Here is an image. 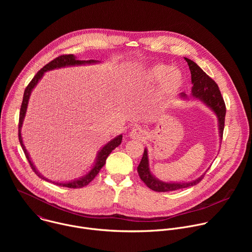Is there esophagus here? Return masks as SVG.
<instances>
[{
	"label": "esophagus",
	"instance_id": "esophagus-1",
	"mask_svg": "<svg viewBox=\"0 0 252 252\" xmlns=\"http://www.w3.org/2000/svg\"><path fill=\"white\" fill-rule=\"evenodd\" d=\"M129 136L132 139H143L145 138V130L141 129L140 127H133L131 131L129 132Z\"/></svg>",
	"mask_w": 252,
	"mask_h": 252
}]
</instances>
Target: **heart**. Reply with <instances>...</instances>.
<instances>
[{"mask_svg":"<svg viewBox=\"0 0 252 252\" xmlns=\"http://www.w3.org/2000/svg\"><path fill=\"white\" fill-rule=\"evenodd\" d=\"M145 81L149 84H161L163 93H170L181 88L184 84V77L177 69L168 64H156L150 67L145 75Z\"/></svg>","mask_w":252,"mask_h":252,"instance_id":"b5f03b06","label":"heart"}]
</instances>
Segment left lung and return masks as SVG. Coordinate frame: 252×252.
<instances>
[{
	"label": "left lung",
	"mask_w": 252,
	"mask_h": 252,
	"mask_svg": "<svg viewBox=\"0 0 252 252\" xmlns=\"http://www.w3.org/2000/svg\"><path fill=\"white\" fill-rule=\"evenodd\" d=\"M185 60L187 61L189 66L190 74H191V82L193 84V87L191 90V95L203 101L215 113V115H217L219 119L220 136L222 139L226 107H225L223 97L219 89V86L211 78H209L193 61L188 58H185ZM181 97L188 98V94L183 93L181 94ZM137 172L140 179L147 185V187L158 192L172 191V190L187 189V188L195 186L204 176L203 174L197 179H195V181L190 183H164L162 181H159V179L156 178L152 174L150 170L147 149H145V153H143L142 158L137 166Z\"/></svg>",
	"instance_id": "1"
}]
</instances>
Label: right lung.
<instances>
[{"label":"right lung","instance_id":"right-lung-1","mask_svg":"<svg viewBox=\"0 0 252 252\" xmlns=\"http://www.w3.org/2000/svg\"><path fill=\"white\" fill-rule=\"evenodd\" d=\"M96 63V61H94V60H91V61H79L77 60L76 56L74 55H63V56H60L56 59H54L52 62H50L49 63H47L43 68H41L37 75H35L32 80L30 82V84L28 85V87L26 88L25 92H24V96H23V101H22V105H21V111H20V118H19V140H20V143H21V147L25 153V156L32 167V169L34 171V173L37 174L39 177L45 179V181L47 182H51L50 179L44 177L43 175H41V173L35 169V167L33 166L32 162L31 161V158L29 157V154L24 146L23 143V139H22V134H21V128H22V125H23V121L25 119V115H26V112H27V107H28V102H29V98H30V95H31V93L32 91V89L35 87V85L38 84V82L42 79V77L44 76V74L46 73L47 70H50V69H54V68H59V67H63V66H69V65H76V64H84V63ZM122 139H123V135H118L117 137H115L114 139H112L110 142H107L106 145L100 150V152L98 153L97 155V158H96V160H95V164L94 165V167L91 169V171L86 174V176L82 177V178H79V179H75V181L73 182H69V183H55V185L57 186H60V187H64V188H69V189H81V188H84L86 186H88L93 179L95 177V175L99 172L100 168L104 165L105 163V160L107 158V157H109V155L116 149L118 148L121 142H122ZM54 183V182H53Z\"/></svg>","mask_w":252,"mask_h":252}]
</instances>
